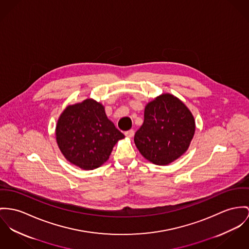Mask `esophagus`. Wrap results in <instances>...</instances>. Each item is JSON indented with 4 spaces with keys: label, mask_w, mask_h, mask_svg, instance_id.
Returning a JSON list of instances; mask_svg holds the SVG:
<instances>
[{
    "label": "esophagus",
    "mask_w": 249,
    "mask_h": 249,
    "mask_svg": "<svg viewBox=\"0 0 249 249\" xmlns=\"http://www.w3.org/2000/svg\"><path fill=\"white\" fill-rule=\"evenodd\" d=\"M125 135H126L127 137H129V138H132V137L134 135V130H129V131L125 132Z\"/></svg>",
    "instance_id": "esophagus-1"
}]
</instances>
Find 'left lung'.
<instances>
[{"mask_svg": "<svg viewBox=\"0 0 249 249\" xmlns=\"http://www.w3.org/2000/svg\"><path fill=\"white\" fill-rule=\"evenodd\" d=\"M194 133L195 120L190 109L178 97L166 93L146 105L134 143L148 161L165 166L187 152Z\"/></svg>", "mask_w": 249, "mask_h": 249, "instance_id": "8db88e82", "label": "left lung"}]
</instances>
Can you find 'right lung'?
Wrapping results in <instances>:
<instances>
[{"instance_id":"add662e5","label":"right lung","mask_w":249,"mask_h":249,"mask_svg":"<svg viewBox=\"0 0 249 249\" xmlns=\"http://www.w3.org/2000/svg\"><path fill=\"white\" fill-rule=\"evenodd\" d=\"M124 137L107 117L104 106L93 98L68 105L57 119L58 149L67 161L85 171L103 165Z\"/></svg>"}]
</instances>
